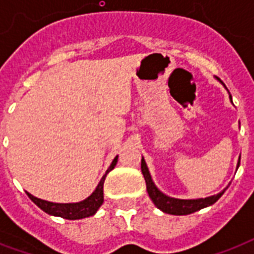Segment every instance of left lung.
Listing matches in <instances>:
<instances>
[{
    "instance_id": "1",
    "label": "left lung",
    "mask_w": 254,
    "mask_h": 254,
    "mask_svg": "<svg viewBox=\"0 0 254 254\" xmlns=\"http://www.w3.org/2000/svg\"><path fill=\"white\" fill-rule=\"evenodd\" d=\"M217 80L220 81L221 84L224 85V83L216 77ZM225 87V85H224ZM227 89V88H225ZM229 93V92H228ZM229 99L232 101V96L229 95ZM240 166V158H239V162H237V169ZM141 171L143 174V178H145V182H146V190L149 196H150L151 201L154 203V205L158 209H161L162 212L170 213V215H177V216H181V215H190V213H193L199 211L201 208H205V207H209L212 205L213 203H216L220 196L224 193V191L227 189H224L221 192L216 193V195H212V196L208 197H197V199H177V197H171L166 193H163L161 190L155 186V183L153 182V178L150 175V171L147 169V165L145 162V159H141Z\"/></svg>"
}]
</instances>
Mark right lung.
Returning a JSON list of instances; mask_svg holds the SVG:
<instances>
[{
    "label": "right lung",
    "instance_id": "1",
    "mask_svg": "<svg viewBox=\"0 0 254 254\" xmlns=\"http://www.w3.org/2000/svg\"><path fill=\"white\" fill-rule=\"evenodd\" d=\"M117 159H119V155H116V158L112 161L111 166L108 167L95 191L89 196L85 197L84 200L76 201V203H54V201L39 199V197L34 196L29 192L26 193L42 211H45L46 213H49L51 216H59L63 217V219H68V220H79V219L93 216L104 203V181L107 178V174L115 169V166L117 165Z\"/></svg>",
    "mask_w": 254,
    "mask_h": 254
}]
</instances>
